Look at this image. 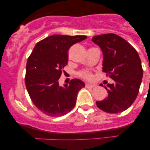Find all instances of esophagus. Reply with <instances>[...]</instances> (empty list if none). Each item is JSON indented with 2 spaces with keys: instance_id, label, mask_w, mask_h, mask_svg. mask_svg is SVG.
Here are the masks:
<instances>
[{
  "instance_id": "esophagus-1",
  "label": "esophagus",
  "mask_w": 150,
  "mask_h": 150,
  "mask_svg": "<svg viewBox=\"0 0 150 150\" xmlns=\"http://www.w3.org/2000/svg\"><path fill=\"white\" fill-rule=\"evenodd\" d=\"M86 87H89V88H94V87H97L95 85H93V84H90V83H86L85 85Z\"/></svg>"
}]
</instances>
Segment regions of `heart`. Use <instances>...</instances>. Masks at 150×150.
Returning <instances> with one entry per match:
<instances>
[{"label": "heart", "instance_id": "heart-1", "mask_svg": "<svg viewBox=\"0 0 150 150\" xmlns=\"http://www.w3.org/2000/svg\"><path fill=\"white\" fill-rule=\"evenodd\" d=\"M80 75L81 77H84V78H85V79H88V80H89V79H91L92 77V74H91L90 73H89V72H87V71L81 72V73H80Z\"/></svg>", "mask_w": 150, "mask_h": 150}]
</instances>
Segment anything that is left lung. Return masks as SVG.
I'll list each match as a JSON object with an SVG mask.
<instances>
[{"instance_id":"8db88e82","label":"left lung","mask_w":150,"mask_h":150,"mask_svg":"<svg viewBox=\"0 0 150 150\" xmlns=\"http://www.w3.org/2000/svg\"><path fill=\"white\" fill-rule=\"evenodd\" d=\"M92 41L102 51L103 71L114 80L105 87L107 97L96 104L105 112H122L138 94L143 75L140 56L127 41L115 34L95 36Z\"/></svg>"}]
</instances>
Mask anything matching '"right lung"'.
<instances>
[{"instance_id":"right-lung-1","label":"right lung","mask_w":150,"mask_h":150,"mask_svg":"<svg viewBox=\"0 0 150 150\" xmlns=\"http://www.w3.org/2000/svg\"><path fill=\"white\" fill-rule=\"evenodd\" d=\"M87 39L86 36H50L34 46L26 66L25 85L32 102L48 116L58 117L70 112L76 103L77 93L85 83L73 79L59 85L62 69L68 64L70 46Z\"/></svg>"}]
</instances>
